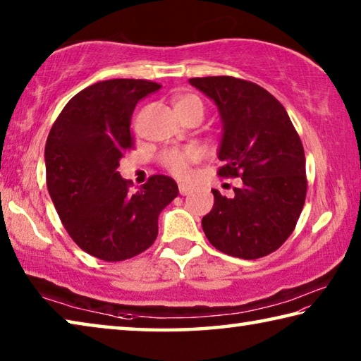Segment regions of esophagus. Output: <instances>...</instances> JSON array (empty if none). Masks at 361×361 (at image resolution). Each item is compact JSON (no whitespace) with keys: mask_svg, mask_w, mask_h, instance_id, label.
Wrapping results in <instances>:
<instances>
[{"mask_svg":"<svg viewBox=\"0 0 361 361\" xmlns=\"http://www.w3.org/2000/svg\"><path fill=\"white\" fill-rule=\"evenodd\" d=\"M178 189H180V194H181V195H186V194L191 192V186L183 185V183H180V185H178Z\"/></svg>","mask_w":361,"mask_h":361,"instance_id":"1","label":"esophagus"}]
</instances>
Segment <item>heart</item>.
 <instances>
[{"label": "heart", "mask_w": 361, "mask_h": 361, "mask_svg": "<svg viewBox=\"0 0 361 361\" xmlns=\"http://www.w3.org/2000/svg\"><path fill=\"white\" fill-rule=\"evenodd\" d=\"M173 109L180 119L188 118V116L204 118L205 105L197 95L181 94L173 100ZM195 159H197V154L194 149H169L162 154L161 162L170 173L178 178H185L191 172V166Z\"/></svg>", "instance_id": "obj_1"}]
</instances>
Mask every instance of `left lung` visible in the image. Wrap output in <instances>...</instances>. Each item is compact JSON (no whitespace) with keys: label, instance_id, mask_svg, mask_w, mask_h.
I'll return each mask as SVG.
<instances>
[{"label":"left lung","instance_id":"1","mask_svg":"<svg viewBox=\"0 0 361 361\" xmlns=\"http://www.w3.org/2000/svg\"><path fill=\"white\" fill-rule=\"evenodd\" d=\"M216 103L223 121L218 175L240 176L228 199L212 189L215 204L202 218L207 239L242 259L282 247L301 215L307 178L304 148L282 103L261 85L232 76L189 79Z\"/></svg>","mask_w":361,"mask_h":361}]
</instances>
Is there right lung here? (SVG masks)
Here are the masks:
<instances>
[{"label":"right lung","mask_w":361,"mask_h":361,"mask_svg":"<svg viewBox=\"0 0 361 361\" xmlns=\"http://www.w3.org/2000/svg\"><path fill=\"white\" fill-rule=\"evenodd\" d=\"M161 89L146 79H109L89 85L66 103L46 142L51 199L76 245L114 262L154 243L157 218L178 195L166 175H152L130 192L116 169L133 146L130 119L143 97Z\"/></svg>","instance_id":"obj_1"}]
</instances>
